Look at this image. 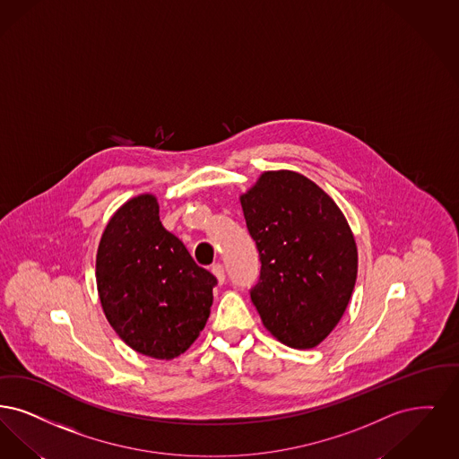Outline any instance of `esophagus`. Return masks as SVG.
Masks as SVG:
<instances>
[{
	"label": "esophagus",
	"instance_id": "34e87169",
	"mask_svg": "<svg viewBox=\"0 0 459 459\" xmlns=\"http://www.w3.org/2000/svg\"><path fill=\"white\" fill-rule=\"evenodd\" d=\"M211 271H212V274L216 276V280H218V282H220V284H222V282H224V280H226V274H224V267H222V264H214Z\"/></svg>",
	"mask_w": 459,
	"mask_h": 459
}]
</instances>
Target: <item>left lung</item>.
<instances>
[{"mask_svg": "<svg viewBox=\"0 0 459 459\" xmlns=\"http://www.w3.org/2000/svg\"><path fill=\"white\" fill-rule=\"evenodd\" d=\"M239 204L262 262L250 297L264 327L290 348L319 346L342 317L359 273L342 211L290 169L264 171Z\"/></svg>", "mask_w": 459, "mask_h": 459, "instance_id": "obj_1", "label": "left lung"}]
</instances>
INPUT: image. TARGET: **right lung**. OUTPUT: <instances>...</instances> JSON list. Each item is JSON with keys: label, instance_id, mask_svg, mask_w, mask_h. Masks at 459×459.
Here are the masks:
<instances>
[{"label": "right lung", "instance_id": "obj_1", "mask_svg": "<svg viewBox=\"0 0 459 459\" xmlns=\"http://www.w3.org/2000/svg\"><path fill=\"white\" fill-rule=\"evenodd\" d=\"M100 307L132 350L156 359L185 353L211 316L216 278L166 231L152 194L109 218L96 255Z\"/></svg>", "mask_w": 459, "mask_h": 459}]
</instances>
